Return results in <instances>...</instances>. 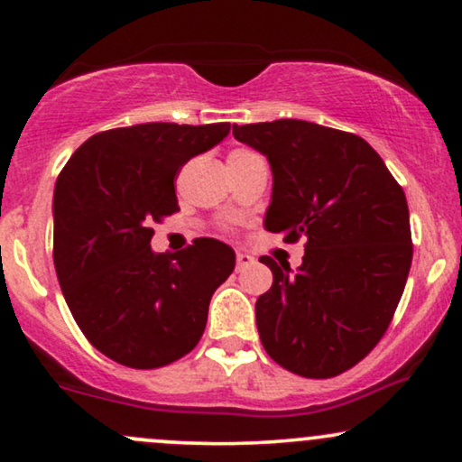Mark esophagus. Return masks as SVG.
Masks as SVG:
<instances>
[{"instance_id":"34e87169","label":"esophagus","mask_w":462,"mask_h":462,"mask_svg":"<svg viewBox=\"0 0 462 462\" xmlns=\"http://www.w3.org/2000/svg\"><path fill=\"white\" fill-rule=\"evenodd\" d=\"M252 263H254V256L245 254V252H237V271H244L245 267H250Z\"/></svg>"}]
</instances>
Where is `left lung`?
Instances as JSON below:
<instances>
[{"label": "left lung", "mask_w": 462, "mask_h": 462, "mask_svg": "<svg viewBox=\"0 0 462 462\" xmlns=\"http://www.w3.org/2000/svg\"><path fill=\"white\" fill-rule=\"evenodd\" d=\"M269 160L273 193L264 229L307 239L302 264L261 263L273 286L258 296L269 357L294 374H343L374 349L393 319L412 264L403 189L381 155L351 132L302 119L233 125Z\"/></svg>", "instance_id": "1"}]
</instances>
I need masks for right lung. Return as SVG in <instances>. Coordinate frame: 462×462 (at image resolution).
Instances as JSON below:
<instances>
[{"instance_id":"right-lung-1","label":"right lung","mask_w":462,"mask_h":462,"mask_svg":"<svg viewBox=\"0 0 462 462\" xmlns=\"http://www.w3.org/2000/svg\"><path fill=\"white\" fill-rule=\"evenodd\" d=\"M229 124H138L88 138L54 187V267L92 346L113 362L153 370L199 343L208 305L233 273L236 252L199 237L176 254L151 250L153 229L179 210L174 180Z\"/></svg>"}]
</instances>
